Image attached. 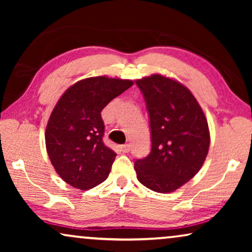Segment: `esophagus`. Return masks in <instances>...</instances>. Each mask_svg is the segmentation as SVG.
<instances>
[{"label":"esophagus","mask_w":252,"mask_h":252,"mask_svg":"<svg viewBox=\"0 0 252 252\" xmlns=\"http://www.w3.org/2000/svg\"><path fill=\"white\" fill-rule=\"evenodd\" d=\"M120 149H122L123 153H128L130 149V144H123V146H120Z\"/></svg>","instance_id":"34e87169"}]
</instances>
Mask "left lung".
I'll use <instances>...</instances> for the list:
<instances>
[{
    "mask_svg": "<svg viewBox=\"0 0 252 252\" xmlns=\"http://www.w3.org/2000/svg\"><path fill=\"white\" fill-rule=\"evenodd\" d=\"M150 119L151 151L136 159V178L157 192H172L201 170L210 147L208 120L191 92L153 74L136 80Z\"/></svg>",
    "mask_w": 252,
    "mask_h": 252,
    "instance_id": "obj_1",
    "label": "left lung"
}]
</instances>
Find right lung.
Returning <instances> with one entry per match:
<instances>
[{
    "label": "right lung",
    "mask_w": 252,
    "mask_h": 252,
    "mask_svg": "<svg viewBox=\"0 0 252 252\" xmlns=\"http://www.w3.org/2000/svg\"><path fill=\"white\" fill-rule=\"evenodd\" d=\"M132 80L93 77L67 88L51 112L46 148L58 175L72 187L88 190L108 178L117 156L103 142L102 110Z\"/></svg>",
    "instance_id": "add662e5"
}]
</instances>
